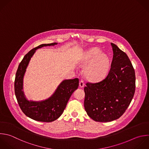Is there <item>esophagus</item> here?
Here are the masks:
<instances>
[{
	"label": "esophagus",
	"mask_w": 149,
	"mask_h": 149,
	"mask_svg": "<svg viewBox=\"0 0 149 149\" xmlns=\"http://www.w3.org/2000/svg\"><path fill=\"white\" fill-rule=\"evenodd\" d=\"M79 86H80V87H83L84 86V81H83L82 79H81V80H80V81H79Z\"/></svg>",
	"instance_id": "esophagus-1"
}]
</instances>
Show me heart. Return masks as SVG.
I'll use <instances>...</instances> for the list:
<instances>
[{
  "instance_id": "heart-1",
  "label": "heart",
  "mask_w": 149,
  "mask_h": 149,
  "mask_svg": "<svg viewBox=\"0 0 149 149\" xmlns=\"http://www.w3.org/2000/svg\"><path fill=\"white\" fill-rule=\"evenodd\" d=\"M84 62L88 63L84 69V75L90 80H100L109 71L110 59L107 55L102 54V51L97 48H92L87 52Z\"/></svg>"
}]
</instances>
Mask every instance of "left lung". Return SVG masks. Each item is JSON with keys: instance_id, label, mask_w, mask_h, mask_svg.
<instances>
[{"instance_id": "8db88e82", "label": "left lung", "mask_w": 149, "mask_h": 149, "mask_svg": "<svg viewBox=\"0 0 149 149\" xmlns=\"http://www.w3.org/2000/svg\"><path fill=\"white\" fill-rule=\"evenodd\" d=\"M113 59L107 76L101 81L87 83L84 105L94 120L111 122L120 118L129 107L135 91V73L127 55L111 43Z\"/></svg>"}]
</instances>
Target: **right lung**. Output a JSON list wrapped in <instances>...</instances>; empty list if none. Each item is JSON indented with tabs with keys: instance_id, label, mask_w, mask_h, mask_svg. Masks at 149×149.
Instances as JSON below:
<instances>
[{
	"instance_id": "obj_1",
	"label": "right lung",
	"mask_w": 149,
	"mask_h": 149,
	"mask_svg": "<svg viewBox=\"0 0 149 149\" xmlns=\"http://www.w3.org/2000/svg\"><path fill=\"white\" fill-rule=\"evenodd\" d=\"M56 42L41 44L29 51L20 63L15 80V92L17 102L23 113L28 117L40 122H51L57 119L63 113L67 103L79 86V79L63 80L54 94L42 101H29L23 91V80L26 68L36 51L40 48L54 45Z\"/></svg>"
}]
</instances>
